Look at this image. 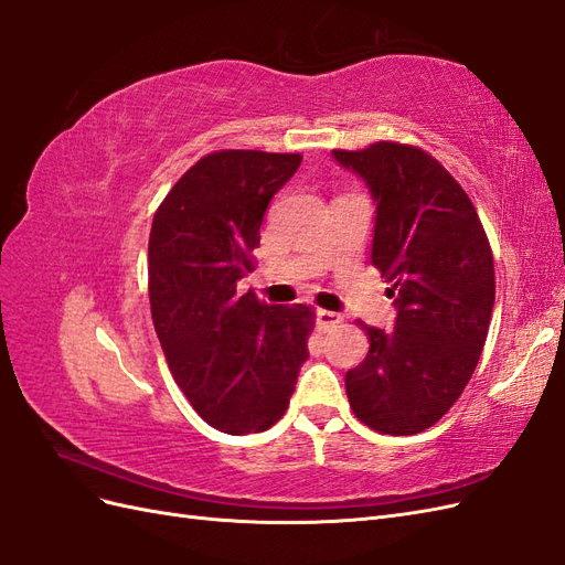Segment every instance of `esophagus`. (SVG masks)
Masks as SVG:
<instances>
[{
	"label": "esophagus",
	"mask_w": 565,
	"mask_h": 565,
	"mask_svg": "<svg viewBox=\"0 0 565 565\" xmlns=\"http://www.w3.org/2000/svg\"><path fill=\"white\" fill-rule=\"evenodd\" d=\"M339 322H341V316L334 313V311H322V309L316 311V324H318L320 332H328V330L337 328Z\"/></svg>",
	"instance_id": "obj_1"
}]
</instances>
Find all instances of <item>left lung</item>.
<instances>
[{
  "label": "left lung",
  "instance_id": "left-lung-1",
  "mask_svg": "<svg viewBox=\"0 0 565 565\" xmlns=\"http://www.w3.org/2000/svg\"><path fill=\"white\" fill-rule=\"evenodd\" d=\"M332 158L367 185L372 266L396 306L393 332L361 322L370 351L347 372V396L370 429L413 436L448 413L481 358L492 252L469 195L429 152L380 141Z\"/></svg>",
  "mask_w": 565,
  "mask_h": 565
}]
</instances>
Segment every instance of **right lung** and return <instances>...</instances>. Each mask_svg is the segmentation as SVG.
<instances>
[{
	"mask_svg": "<svg viewBox=\"0 0 565 565\" xmlns=\"http://www.w3.org/2000/svg\"><path fill=\"white\" fill-rule=\"evenodd\" d=\"M299 164L292 152H212L152 218L148 292L164 358L195 413L231 436L276 424L309 358V306H268L237 292L254 270L268 202Z\"/></svg>",
	"mask_w": 565,
	"mask_h": 565,
	"instance_id": "1",
	"label": "right lung"
}]
</instances>
